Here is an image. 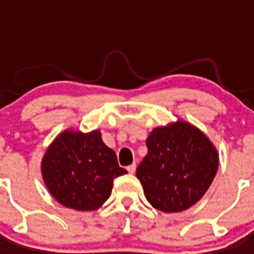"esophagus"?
I'll return each instance as SVG.
<instances>
[{
  "label": "esophagus",
  "instance_id": "esophagus-1",
  "mask_svg": "<svg viewBox=\"0 0 254 254\" xmlns=\"http://www.w3.org/2000/svg\"><path fill=\"white\" fill-rule=\"evenodd\" d=\"M127 170H128V173H131V174H133L134 172H136V164H131L129 167H127Z\"/></svg>",
  "mask_w": 254,
  "mask_h": 254
}]
</instances>
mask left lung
Listing matches in <instances>:
<instances>
[{
	"mask_svg": "<svg viewBox=\"0 0 254 254\" xmlns=\"http://www.w3.org/2000/svg\"><path fill=\"white\" fill-rule=\"evenodd\" d=\"M147 155L138 165L146 199L163 212H181L197 203L219 168V154L196 126L178 120L150 132Z\"/></svg>",
	"mask_w": 254,
	"mask_h": 254,
	"instance_id": "obj_1",
	"label": "left lung"
}]
</instances>
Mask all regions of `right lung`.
Returning a JSON list of instances; mask_svg holds the SVG:
<instances>
[{"label": "right lung", "mask_w": 254, "mask_h": 254, "mask_svg": "<svg viewBox=\"0 0 254 254\" xmlns=\"http://www.w3.org/2000/svg\"><path fill=\"white\" fill-rule=\"evenodd\" d=\"M42 177L52 197L64 207L94 211L109 198L113 179L127 170L102 140L99 129L91 132L64 129L47 149Z\"/></svg>", "instance_id": "add662e5"}]
</instances>
